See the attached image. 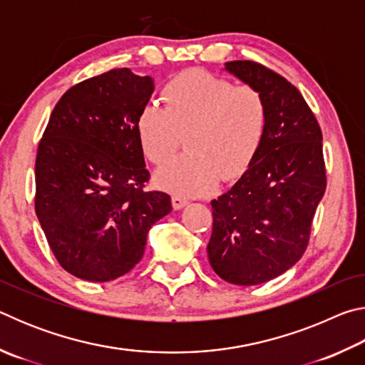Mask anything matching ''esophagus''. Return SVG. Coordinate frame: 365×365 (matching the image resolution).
<instances>
[{
    "label": "esophagus",
    "mask_w": 365,
    "mask_h": 365,
    "mask_svg": "<svg viewBox=\"0 0 365 365\" xmlns=\"http://www.w3.org/2000/svg\"><path fill=\"white\" fill-rule=\"evenodd\" d=\"M188 205V200L182 195H172V206L174 209H182Z\"/></svg>",
    "instance_id": "34e87169"
}]
</instances>
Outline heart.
<instances>
[{"mask_svg":"<svg viewBox=\"0 0 365 365\" xmlns=\"http://www.w3.org/2000/svg\"><path fill=\"white\" fill-rule=\"evenodd\" d=\"M165 108L150 103L137 119L146 158L164 164L188 133L190 154L172 159L156 174L160 188L182 196L205 195L220 180L242 177L261 150L269 123L264 96L202 71L175 77L164 90Z\"/></svg>","mask_w":365,"mask_h":365,"instance_id":"b5f03b06","label":"heart"}]
</instances>
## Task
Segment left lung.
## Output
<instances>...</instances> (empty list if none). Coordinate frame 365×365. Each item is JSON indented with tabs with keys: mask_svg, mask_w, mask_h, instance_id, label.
<instances>
[{
	"mask_svg": "<svg viewBox=\"0 0 365 365\" xmlns=\"http://www.w3.org/2000/svg\"><path fill=\"white\" fill-rule=\"evenodd\" d=\"M225 71L264 96L269 123L261 150L242 178L212 206L211 267L233 285H259L282 275L306 251L325 193L322 132L296 86L252 61Z\"/></svg>",
	"mask_w": 365,
	"mask_h": 365,
	"instance_id": "obj_1",
	"label": "left lung"
}]
</instances>
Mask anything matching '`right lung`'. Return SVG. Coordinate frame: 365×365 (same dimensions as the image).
Segmentation results:
<instances>
[{
  "label": "right lung",
  "mask_w": 365,
  "mask_h": 365,
  "mask_svg": "<svg viewBox=\"0 0 365 365\" xmlns=\"http://www.w3.org/2000/svg\"><path fill=\"white\" fill-rule=\"evenodd\" d=\"M150 76L114 69L67 90L49 117L35 163V212L61 267L109 282L143 257L150 228L172 211L150 178L137 119Z\"/></svg>",
  "instance_id": "add662e5"
}]
</instances>
